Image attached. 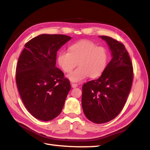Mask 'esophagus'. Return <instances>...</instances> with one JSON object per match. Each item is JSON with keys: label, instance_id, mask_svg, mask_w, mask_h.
I'll list each match as a JSON object with an SVG mask.
<instances>
[{"label": "esophagus", "instance_id": "obj_1", "mask_svg": "<svg viewBox=\"0 0 150 150\" xmlns=\"http://www.w3.org/2000/svg\"><path fill=\"white\" fill-rule=\"evenodd\" d=\"M71 86L73 88H76V87H77L78 85L77 84H75V83H71Z\"/></svg>", "mask_w": 150, "mask_h": 150}]
</instances>
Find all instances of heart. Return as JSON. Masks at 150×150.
Instances as JSON below:
<instances>
[{
    "instance_id": "b5f03b06",
    "label": "heart",
    "mask_w": 150,
    "mask_h": 150,
    "mask_svg": "<svg viewBox=\"0 0 150 150\" xmlns=\"http://www.w3.org/2000/svg\"><path fill=\"white\" fill-rule=\"evenodd\" d=\"M108 59L106 48L89 40L74 43L69 47V52L62 50L57 57L59 66L66 73L71 71L78 63L79 67L67 75L72 82H80L88 76L91 78L100 77L106 69Z\"/></svg>"
}]
</instances>
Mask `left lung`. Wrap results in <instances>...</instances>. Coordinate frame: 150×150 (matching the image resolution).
Listing matches in <instances>:
<instances>
[{
  "mask_svg": "<svg viewBox=\"0 0 150 150\" xmlns=\"http://www.w3.org/2000/svg\"><path fill=\"white\" fill-rule=\"evenodd\" d=\"M108 43L112 59L100 77L83 86L82 107L84 115L97 124L107 122L123 108L133 80L131 59L121 42L108 36H100Z\"/></svg>",
  "mask_w": 150,
  "mask_h": 150,
  "instance_id": "obj_1",
  "label": "left lung"
}]
</instances>
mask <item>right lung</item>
<instances>
[{
    "label": "right lung",
    "mask_w": 150,
    "mask_h": 150,
    "mask_svg": "<svg viewBox=\"0 0 150 150\" xmlns=\"http://www.w3.org/2000/svg\"><path fill=\"white\" fill-rule=\"evenodd\" d=\"M71 39L64 35H38L26 43L18 59L19 93L27 110L39 120L58 117L71 89L69 81L56 67L57 51Z\"/></svg>",
    "instance_id": "add662e5"
}]
</instances>
